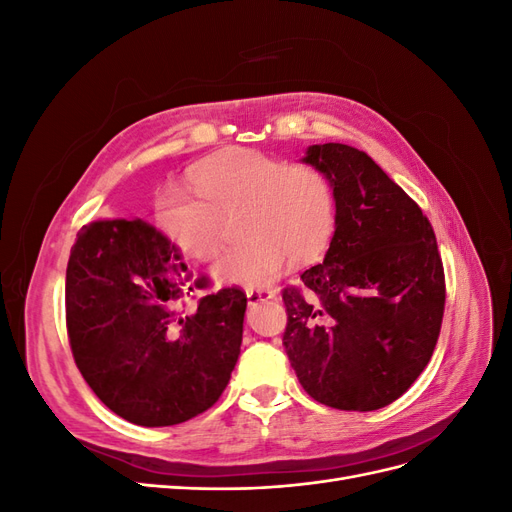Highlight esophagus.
I'll return each mask as SVG.
<instances>
[{"label": "esophagus", "mask_w": 512, "mask_h": 512, "mask_svg": "<svg viewBox=\"0 0 512 512\" xmlns=\"http://www.w3.org/2000/svg\"><path fill=\"white\" fill-rule=\"evenodd\" d=\"M275 297L273 290H247V303L250 305H256V303H262V301H269Z\"/></svg>", "instance_id": "esophagus-1"}]
</instances>
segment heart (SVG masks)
I'll use <instances>...</instances> for the list:
<instances>
[{
    "instance_id": "1",
    "label": "heart",
    "mask_w": 512,
    "mask_h": 512,
    "mask_svg": "<svg viewBox=\"0 0 512 512\" xmlns=\"http://www.w3.org/2000/svg\"><path fill=\"white\" fill-rule=\"evenodd\" d=\"M194 192L164 188L153 203L162 235L185 254L209 260L218 254L224 220H237L243 243L213 262L220 284L265 288L284 265H305L327 250L337 226L329 177L309 164L252 149H230L190 170Z\"/></svg>"
}]
</instances>
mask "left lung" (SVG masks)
Instances as JSON below:
<instances>
[{
    "label": "left lung",
    "mask_w": 512,
    "mask_h": 512,
    "mask_svg": "<svg viewBox=\"0 0 512 512\" xmlns=\"http://www.w3.org/2000/svg\"><path fill=\"white\" fill-rule=\"evenodd\" d=\"M337 226L324 262L286 286L282 344L303 389L337 410L369 412L404 395L429 363L446 284L421 207L365 151L312 145Z\"/></svg>",
    "instance_id": "1"
}]
</instances>
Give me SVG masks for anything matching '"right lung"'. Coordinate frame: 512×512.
<instances>
[{"mask_svg":"<svg viewBox=\"0 0 512 512\" xmlns=\"http://www.w3.org/2000/svg\"><path fill=\"white\" fill-rule=\"evenodd\" d=\"M188 265L143 220L83 226L66 269V327L74 363L117 416L168 427L209 410L237 365L247 297L207 294L192 312Z\"/></svg>","mask_w":512,"mask_h":512,"instance_id":"obj_1","label":"right lung"}]
</instances>
